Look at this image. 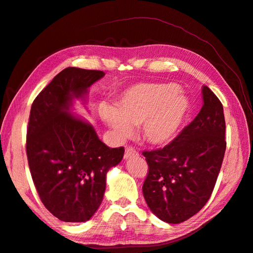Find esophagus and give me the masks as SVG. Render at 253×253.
<instances>
[{"label": "esophagus", "instance_id": "esophagus-1", "mask_svg": "<svg viewBox=\"0 0 253 253\" xmlns=\"http://www.w3.org/2000/svg\"><path fill=\"white\" fill-rule=\"evenodd\" d=\"M137 154H138V153H137L133 148L126 147V152H125V159H128V158H131L133 156H136Z\"/></svg>", "mask_w": 253, "mask_h": 253}]
</instances>
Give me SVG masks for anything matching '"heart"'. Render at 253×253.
Masks as SVG:
<instances>
[{"label":"heart","mask_w":253,"mask_h":253,"mask_svg":"<svg viewBox=\"0 0 253 253\" xmlns=\"http://www.w3.org/2000/svg\"><path fill=\"white\" fill-rule=\"evenodd\" d=\"M189 109L188 99L174 83H139L126 88L115 101V108L103 105L100 117L119 141L139 126L142 138L153 145L173 140Z\"/></svg>","instance_id":"heart-1"}]
</instances>
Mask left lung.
Segmentation results:
<instances>
[{
    "label": "left lung",
    "mask_w": 253,
    "mask_h": 253,
    "mask_svg": "<svg viewBox=\"0 0 253 253\" xmlns=\"http://www.w3.org/2000/svg\"><path fill=\"white\" fill-rule=\"evenodd\" d=\"M194 120L163 149L142 152L149 166L142 192L150 210L166 223L192 217L209 201L226 151L223 104L204 85Z\"/></svg>",
    "instance_id": "1"
}]
</instances>
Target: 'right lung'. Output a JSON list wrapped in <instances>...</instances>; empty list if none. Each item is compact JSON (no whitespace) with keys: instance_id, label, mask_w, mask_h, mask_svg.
<instances>
[{"instance_id":"1","label":"right lung","mask_w":253,"mask_h":253,"mask_svg":"<svg viewBox=\"0 0 253 253\" xmlns=\"http://www.w3.org/2000/svg\"><path fill=\"white\" fill-rule=\"evenodd\" d=\"M101 71L67 67L37 96L30 109L26 153L30 174L43 205L66 223L94 215L106 186V173L125 149L109 148L82 117L71 113L75 99L85 103Z\"/></svg>"}]
</instances>
